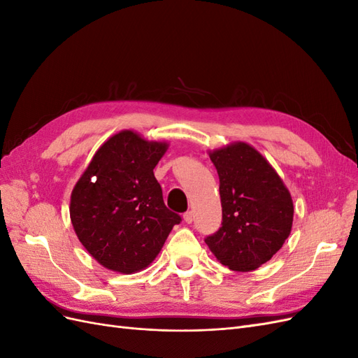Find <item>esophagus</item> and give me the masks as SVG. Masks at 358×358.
<instances>
[{
	"mask_svg": "<svg viewBox=\"0 0 358 358\" xmlns=\"http://www.w3.org/2000/svg\"><path fill=\"white\" fill-rule=\"evenodd\" d=\"M183 220H185V222H187V224H191V222H192V220H194V215H192V212H191V210H188V212L183 213Z\"/></svg>",
	"mask_w": 358,
	"mask_h": 358,
	"instance_id": "34e87169",
	"label": "esophagus"
}]
</instances>
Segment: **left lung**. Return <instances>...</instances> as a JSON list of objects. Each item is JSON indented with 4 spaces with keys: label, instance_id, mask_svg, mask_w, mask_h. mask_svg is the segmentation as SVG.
I'll return each instance as SVG.
<instances>
[{
    "label": "left lung",
    "instance_id": "1",
    "mask_svg": "<svg viewBox=\"0 0 358 358\" xmlns=\"http://www.w3.org/2000/svg\"><path fill=\"white\" fill-rule=\"evenodd\" d=\"M220 176L222 222L209 234L215 257L234 272H251L267 263L291 233L292 200L266 158L246 143L210 154Z\"/></svg>",
    "mask_w": 358,
    "mask_h": 358
}]
</instances>
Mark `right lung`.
<instances>
[{"label":"right lung","instance_id":"right-lung-1","mask_svg":"<svg viewBox=\"0 0 358 358\" xmlns=\"http://www.w3.org/2000/svg\"><path fill=\"white\" fill-rule=\"evenodd\" d=\"M167 143L133 131L110 137L96 150L71 192L70 218L96 262L134 273L154 262L180 215L167 209L154 169Z\"/></svg>","mask_w":358,"mask_h":358}]
</instances>
